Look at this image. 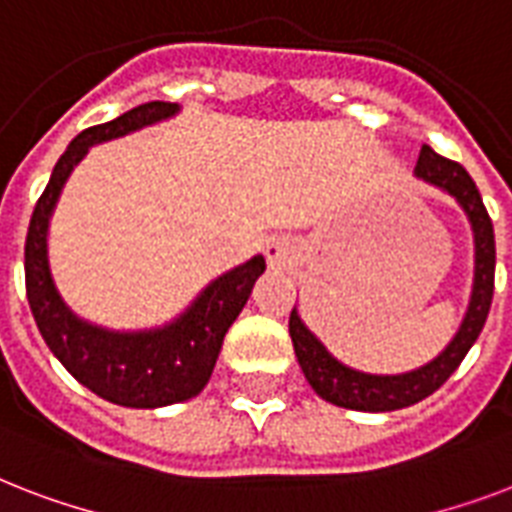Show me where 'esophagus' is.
Here are the masks:
<instances>
[{
    "label": "esophagus",
    "mask_w": 512,
    "mask_h": 512,
    "mask_svg": "<svg viewBox=\"0 0 512 512\" xmlns=\"http://www.w3.org/2000/svg\"><path fill=\"white\" fill-rule=\"evenodd\" d=\"M265 257H268V265H271L273 271H287L292 265L297 263V257H300V249L292 239H273L268 247H265Z\"/></svg>",
    "instance_id": "esophagus-1"
}]
</instances>
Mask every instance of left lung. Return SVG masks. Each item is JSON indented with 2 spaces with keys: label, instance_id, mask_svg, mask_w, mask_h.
<instances>
[{
  "label": "left lung",
  "instance_id": "8db88e82",
  "mask_svg": "<svg viewBox=\"0 0 512 512\" xmlns=\"http://www.w3.org/2000/svg\"><path fill=\"white\" fill-rule=\"evenodd\" d=\"M414 177L422 183L433 185L438 191L449 193L462 207L473 231V289H470L468 311L462 316L460 329L454 332L441 353L433 361L417 366L412 372L401 374H369L353 366L342 364L340 358L329 353V348L313 335L303 321L297 305L289 316V337L295 345V356L300 361L305 380L324 401L356 409V412H396L404 406H412L430 393H436L444 385L462 358L468 356L473 342L478 340L486 324L494 295V228L486 212L481 193H478L473 177L457 162H449L438 156L430 146L420 148V159L414 167Z\"/></svg>",
  "mask_w": 512,
  "mask_h": 512
}]
</instances>
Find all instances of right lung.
<instances>
[{
  "instance_id": "right-lung-1",
  "label": "right lung",
  "mask_w": 512,
  "mask_h": 512,
  "mask_svg": "<svg viewBox=\"0 0 512 512\" xmlns=\"http://www.w3.org/2000/svg\"><path fill=\"white\" fill-rule=\"evenodd\" d=\"M177 111V103L154 100L116 116L114 122L98 124L76 135L55 164L50 183L36 201L28 223L26 295L47 348L84 388L111 404L130 409H159L199 396L212 377L225 332L247 305L255 281L265 271V257L255 255L209 281L172 321L162 327L130 332L82 319L58 292V284L52 279L47 236L55 204L74 167L92 146L172 119Z\"/></svg>"
}]
</instances>
